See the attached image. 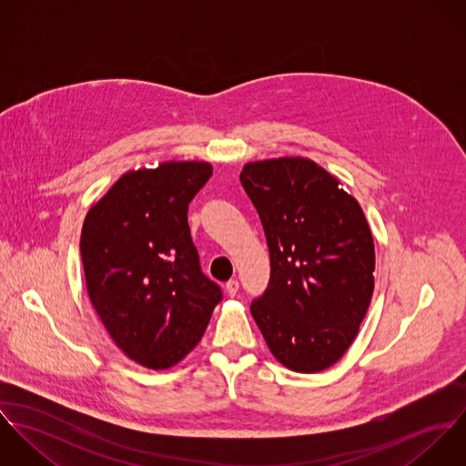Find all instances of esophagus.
I'll return each mask as SVG.
<instances>
[{"instance_id":"obj_1","label":"esophagus","mask_w":466,"mask_h":466,"mask_svg":"<svg viewBox=\"0 0 466 466\" xmlns=\"http://www.w3.org/2000/svg\"><path fill=\"white\" fill-rule=\"evenodd\" d=\"M238 289H240V283L237 281V279H229L228 283H226V292H228V296H237V292H238Z\"/></svg>"}]
</instances>
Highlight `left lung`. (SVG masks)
<instances>
[{"label": "left lung", "instance_id": "obj_1", "mask_svg": "<svg viewBox=\"0 0 466 466\" xmlns=\"http://www.w3.org/2000/svg\"><path fill=\"white\" fill-rule=\"evenodd\" d=\"M240 183L255 204L270 257L251 314L289 370L318 373L357 337L375 287V246L360 204L307 157L248 163Z\"/></svg>", "mask_w": 466, "mask_h": 466}]
</instances>
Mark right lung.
I'll return each mask as SVG.
<instances>
[{
  "label": "right lung",
  "mask_w": 466,
  "mask_h": 466,
  "mask_svg": "<svg viewBox=\"0 0 466 466\" xmlns=\"http://www.w3.org/2000/svg\"><path fill=\"white\" fill-rule=\"evenodd\" d=\"M211 172L204 161L127 172L82 226L89 299L116 346L150 370L183 360L222 299L200 270L188 226V204Z\"/></svg>",
  "instance_id": "right-lung-1"
}]
</instances>
